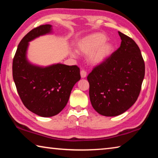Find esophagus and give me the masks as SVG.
Masks as SVG:
<instances>
[{
	"label": "esophagus",
	"mask_w": 158,
	"mask_h": 158,
	"mask_svg": "<svg viewBox=\"0 0 158 158\" xmlns=\"http://www.w3.org/2000/svg\"><path fill=\"white\" fill-rule=\"evenodd\" d=\"M80 74H81V78H85L86 77V75H87V73L86 72H85V70H81V72H80Z\"/></svg>",
	"instance_id": "esophagus-1"
}]
</instances>
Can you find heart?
Listing matches in <instances>:
<instances>
[{
  "instance_id": "b5f03b06",
  "label": "heart",
  "mask_w": 158,
  "mask_h": 158,
  "mask_svg": "<svg viewBox=\"0 0 158 158\" xmlns=\"http://www.w3.org/2000/svg\"><path fill=\"white\" fill-rule=\"evenodd\" d=\"M77 49L84 55H89L88 60L92 65H100L107 60L114 51V45L107 40V37L102 33L86 35L77 42ZM71 55L76 57L77 52L71 51Z\"/></svg>"
}]
</instances>
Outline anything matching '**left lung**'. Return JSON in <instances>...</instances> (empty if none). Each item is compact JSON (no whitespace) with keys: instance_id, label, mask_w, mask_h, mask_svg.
Returning <instances> with one entry per match:
<instances>
[{"instance_id":"obj_1","label":"left lung","mask_w":158,"mask_h":158,"mask_svg":"<svg viewBox=\"0 0 158 158\" xmlns=\"http://www.w3.org/2000/svg\"><path fill=\"white\" fill-rule=\"evenodd\" d=\"M121 46L87 77L93 109L102 116H116L137 101L145 75V64L136 42L118 32Z\"/></svg>"}]
</instances>
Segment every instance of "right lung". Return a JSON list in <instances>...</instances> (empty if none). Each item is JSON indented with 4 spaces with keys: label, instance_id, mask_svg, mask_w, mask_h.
Listing matches in <instances>:
<instances>
[{
    "label": "right lung",
    "instance_id": "obj_1",
    "mask_svg": "<svg viewBox=\"0 0 158 158\" xmlns=\"http://www.w3.org/2000/svg\"><path fill=\"white\" fill-rule=\"evenodd\" d=\"M52 25H42L26 34L18 45L12 63L13 79L21 101L28 110L42 117L59 114L81 79L77 65L56 63L44 67L28 60L29 42L52 33Z\"/></svg>",
    "mask_w": 158,
    "mask_h": 158
}]
</instances>
